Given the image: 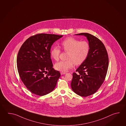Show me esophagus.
I'll return each mask as SVG.
<instances>
[{"instance_id":"34e87169","label":"esophagus","mask_w":126,"mask_h":126,"mask_svg":"<svg viewBox=\"0 0 126 126\" xmlns=\"http://www.w3.org/2000/svg\"><path fill=\"white\" fill-rule=\"evenodd\" d=\"M60 73H61V75H64V74H65L66 73L65 72H61Z\"/></svg>"}]
</instances>
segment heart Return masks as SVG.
<instances>
[{
	"label": "heart",
	"mask_w": 126,
	"mask_h": 126,
	"mask_svg": "<svg viewBox=\"0 0 126 126\" xmlns=\"http://www.w3.org/2000/svg\"><path fill=\"white\" fill-rule=\"evenodd\" d=\"M61 46L64 51H68L66 61H61L55 64L57 70L66 72L72 68L74 65H79L84 62L88 55L90 45L86 41H80L75 38L68 37L63 41ZM60 50L57 46L50 51L51 56L54 60L59 59Z\"/></svg>",
	"instance_id": "b5f03b06"
}]
</instances>
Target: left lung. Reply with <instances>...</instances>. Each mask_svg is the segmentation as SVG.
I'll list each match as a JSON object with an SVG mask.
<instances>
[{
    "label": "left lung",
    "mask_w": 126,
    "mask_h": 126,
    "mask_svg": "<svg viewBox=\"0 0 126 126\" xmlns=\"http://www.w3.org/2000/svg\"><path fill=\"white\" fill-rule=\"evenodd\" d=\"M76 35L86 36L90 51L86 60L73 73L71 84L72 91L81 96L91 95L102 85L107 74L109 58L103 43L94 35L87 33Z\"/></svg>",
    "instance_id": "obj_1"
}]
</instances>
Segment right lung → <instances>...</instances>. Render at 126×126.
<instances>
[{
  "instance_id": "add662e5",
  "label": "right lung",
  "mask_w": 126,
  "mask_h": 126,
  "mask_svg": "<svg viewBox=\"0 0 126 126\" xmlns=\"http://www.w3.org/2000/svg\"><path fill=\"white\" fill-rule=\"evenodd\" d=\"M63 35L39 34L27 39L19 49L17 67L19 76L33 94L43 96L53 91L60 77L54 69L50 49Z\"/></svg>"
}]
</instances>
